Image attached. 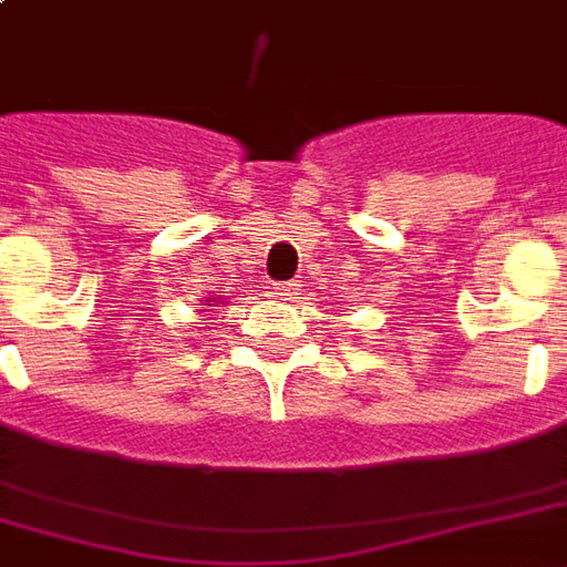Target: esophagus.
<instances>
[{
	"label": "esophagus",
	"mask_w": 567,
	"mask_h": 567,
	"mask_svg": "<svg viewBox=\"0 0 567 567\" xmlns=\"http://www.w3.org/2000/svg\"><path fill=\"white\" fill-rule=\"evenodd\" d=\"M274 291L279 293V297H285V300H293L297 291H300V282H276Z\"/></svg>",
	"instance_id": "esophagus-1"
}]
</instances>
